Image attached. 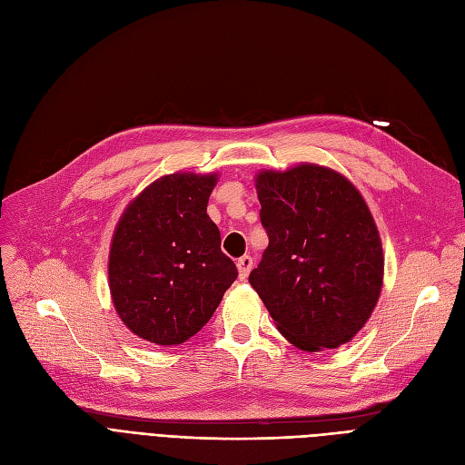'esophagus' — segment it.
Wrapping results in <instances>:
<instances>
[{
  "label": "esophagus",
  "mask_w": 465,
  "mask_h": 465,
  "mask_svg": "<svg viewBox=\"0 0 465 465\" xmlns=\"http://www.w3.org/2000/svg\"><path fill=\"white\" fill-rule=\"evenodd\" d=\"M236 267H238V277L242 279V281H246V279H248V275H250L252 267H253V260H252V255H242V258L238 260Z\"/></svg>",
  "instance_id": "1"
}]
</instances>
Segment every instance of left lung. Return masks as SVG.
<instances>
[{
	"mask_svg": "<svg viewBox=\"0 0 465 465\" xmlns=\"http://www.w3.org/2000/svg\"><path fill=\"white\" fill-rule=\"evenodd\" d=\"M269 246L250 284L279 331L315 351L351 341L382 286V248L360 192L319 165L263 171L255 181Z\"/></svg>",
	"mask_w": 465,
	"mask_h": 465,
	"instance_id": "left-lung-1",
	"label": "left lung"
}]
</instances>
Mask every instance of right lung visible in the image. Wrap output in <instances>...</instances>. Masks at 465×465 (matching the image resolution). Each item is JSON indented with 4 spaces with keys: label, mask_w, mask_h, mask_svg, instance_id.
<instances>
[{
    "label": "right lung",
    "mask_w": 465,
    "mask_h": 465,
    "mask_svg": "<svg viewBox=\"0 0 465 465\" xmlns=\"http://www.w3.org/2000/svg\"><path fill=\"white\" fill-rule=\"evenodd\" d=\"M215 174L174 173L126 207L109 253V288L123 323L173 346L194 336L236 281L234 262L207 215Z\"/></svg>",
    "instance_id": "1"
}]
</instances>
